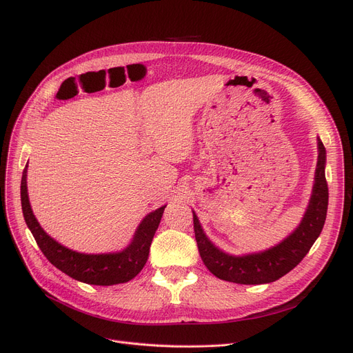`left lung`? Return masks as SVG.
Here are the masks:
<instances>
[{
    "label": "left lung",
    "instance_id": "obj_1",
    "mask_svg": "<svg viewBox=\"0 0 353 353\" xmlns=\"http://www.w3.org/2000/svg\"><path fill=\"white\" fill-rule=\"evenodd\" d=\"M318 163L309 205L296 228L286 239L263 252L243 256L229 254L220 250L206 236L193 212L194 236L199 253L205 266L221 281L240 285L270 283L298 266L319 237L327 212V183L325 177L326 150L318 137Z\"/></svg>",
    "mask_w": 353,
    "mask_h": 353
}]
</instances>
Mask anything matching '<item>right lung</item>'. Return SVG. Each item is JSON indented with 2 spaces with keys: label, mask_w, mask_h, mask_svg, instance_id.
Listing matches in <instances>:
<instances>
[{
  "label": "right lung",
  "mask_w": 353,
  "mask_h": 353,
  "mask_svg": "<svg viewBox=\"0 0 353 353\" xmlns=\"http://www.w3.org/2000/svg\"><path fill=\"white\" fill-rule=\"evenodd\" d=\"M27 167L28 164L26 165L21 179V206L24 220L28 229L31 230L37 245H39V248L52 266L64 272L65 274L72 277V279L97 286L125 283L132 281L133 277H136L141 272L148 259L152 240L160 225L165 206H161L154 212L148 213L140 221L132 242L123 250L100 254L80 253L71 250L59 243L57 240H54L44 232L39 221H37L28 200Z\"/></svg>",
  "instance_id": "add662e5"
}]
</instances>
